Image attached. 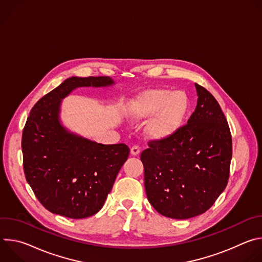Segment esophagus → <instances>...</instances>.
Masks as SVG:
<instances>
[{
    "instance_id": "obj_1",
    "label": "esophagus",
    "mask_w": 262,
    "mask_h": 262,
    "mask_svg": "<svg viewBox=\"0 0 262 262\" xmlns=\"http://www.w3.org/2000/svg\"><path fill=\"white\" fill-rule=\"evenodd\" d=\"M130 154L133 156H138L140 154V147L138 145H134L130 149Z\"/></svg>"
}]
</instances>
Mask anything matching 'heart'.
<instances>
[{
  "instance_id": "obj_1",
  "label": "heart",
  "mask_w": 262,
  "mask_h": 262,
  "mask_svg": "<svg viewBox=\"0 0 262 262\" xmlns=\"http://www.w3.org/2000/svg\"><path fill=\"white\" fill-rule=\"evenodd\" d=\"M189 106V97L183 91L151 89L133 99L129 105V116L135 121L155 116L148 124V135L155 140H165L182 126Z\"/></svg>"
}]
</instances>
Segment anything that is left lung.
I'll return each instance as SVG.
<instances>
[{"label":"left lung","mask_w":262,"mask_h":262,"mask_svg":"<svg viewBox=\"0 0 262 262\" xmlns=\"http://www.w3.org/2000/svg\"><path fill=\"white\" fill-rule=\"evenodd\" d=\"M197 105L172 137L151 140L141 154L148 201L161 214L190 219L209 209L225 190L232 158L227 119L216 99L195 84Z\"/></svg>","instance_id":"1"}]
</instances>
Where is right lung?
Masks as SVG:
<instances>
[{
  "instance_id": "right-lung-1",
  "label": "right lung",
  "mask_w": 262,
  "mask_h": 262,
  "mask_svg": "<svg viewBox=\"0 0 262 262\" xmlns=\"http://www.w3.org/2000/svg\"><path fill=\"white\" fill-rule=\"evenodd\" d=\"M110 77H72L32 107L23 130L24 172L51 212L84 219L98 212L129 155L125 144L103 145L69 133L59 120L61 100L79 87L113 85Z\"/></svg>"
}]
</instances>
